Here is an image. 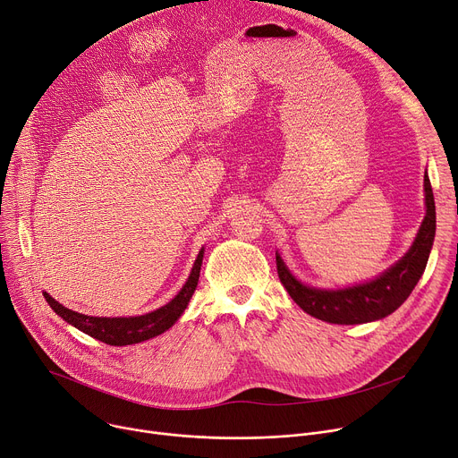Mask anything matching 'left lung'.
Returning a JSON list of instances; mask_svg holds the SVG:
<instances>
[{"label": "left lung", "instance_id": "1", "mask_svg": "<svg viewBox=\"0 0 458 458\" xmlns=\"http://www.w3.org/2000/svg\"><path fill=\"white\" fill-rule=\"evenodd\" d=\"M426 187V207L428 213L416 234L414 243L407 255L398 260L391 269H386L377 278L367 284H358L344 290H315L301 284L288 271L283 259L276 255V273L280 283L284 284L292 299L311 318L334 325H361L377 321L398 310L414 286L420 276L424 275L428 259L433 248L437 213L431 182L424 178Z\"/></svg>", "mask_w": 458, "mask_h": 458}]
</instances>
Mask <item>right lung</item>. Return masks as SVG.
<instances>
[{
	"label": "right lung",
	"mask_w": 458,
	"mask_h": 458,
	"mask_svg": "<svg viewBox=\"0 0 458 458\" xmlns=\"http://www.w3.org/2000/svg\"><path fill=\"white\" fill-rule=\"evenodd\" d=\"M203 260V250L199 251L194 267L191 271V276L182 288V292L175 295L168 304L161 306L156 311H150L147 315H139V318H91V315L77 313L62 306L58 301H55L49 293H44L47 304L60 315V318L72 327L79 328L81 332L91 335L93 339H98L112 346H124L152 339L165 330H168L175 321L180 319V315L185 311L199 278Z\"/></svg>",
	"instance_id": "1"
}]
</instances>
